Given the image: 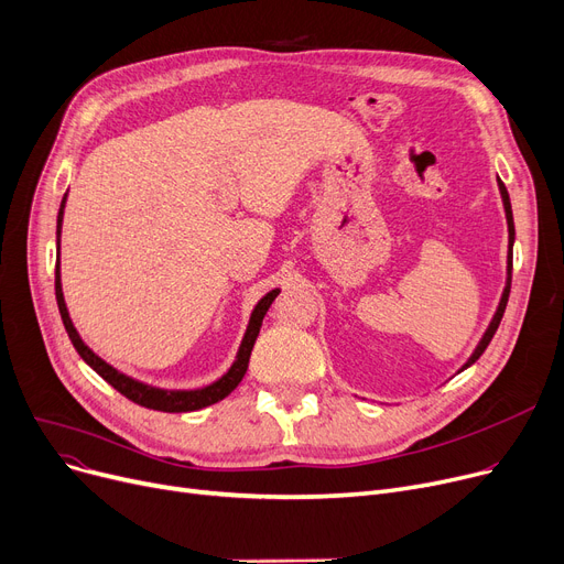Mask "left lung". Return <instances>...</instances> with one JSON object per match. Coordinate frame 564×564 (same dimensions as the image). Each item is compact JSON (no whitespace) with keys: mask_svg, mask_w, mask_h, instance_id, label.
<instances>
[{"mask_svg":"<svg viewBox=\"0 0 564 564\" xmlns=\"http://www.w3.org/2000/svg\"><path fill=\"white\" fill-rule=\"evenodd\" d=\"M498 191H500V199H502V208H505V218H507V234H509V240H507V278H505V289H502V296H500V303L496 307V314L491 318L489 328L485 330V335H481L479 344L475 346V351L470 354V358L462 365L459 371L468 369L481 354H485V348L489 346V341L494 339L498 326H500V318L505 314V307H507V299H509V286H512V250H514V218H512V204H509V195H507V187L505 183L498 178Z\"/></svg>","mask_w":564,"mask_h":564,"instance_id":"obj_1","label":"left lung"}]
</instances>
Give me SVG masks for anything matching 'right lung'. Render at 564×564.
<instances>
[{
	"instance_id": "obj_1",
	"label": "right lung",
	"mask_w": 564,
	"mask_h": 564,
	"mask_svg": "<svg viewBox=\"0 0 564 564\" xmlns=\"http://www.w3.org/2000/svg\"><path fill=\"white\" fill-rule=\"evenodd\" d=\"M66 197L62 199L59 206V216H57V254H59V240H62V223H64V208H66ZM55 293H57V305H59V314L64 321V328L75 346V351L79 354L98 377H102L107 383H110L115 390H119L123 397H128L130 401H135L140 406L153 409V411H163V413H187V411H199L206 409L210 404H216V401L225 399L240 381H243L246 371H248V362H250V354H252V346L257 341L259 328H261V321L268 312V307L273 305V301L278 299L280 289H271L265 293V296L254 305L250 321H248V328L243 333V339H240V346L236 351V358L231 362V367L223 373L218 381H213L208 386L202 388H193V390H170V388H158V386H149L144 381H138L128 377V373L119 371L117 367H112L110 362H105L100 356H96L91 348L83 341L79 337L77 328L73 326L66 301H64V289H62V268H59V257H57V268H55Z\"/></svg>"
}]
</instances>
